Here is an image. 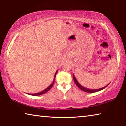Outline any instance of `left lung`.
<instances>
[{"mask_svg":"<svg viewBox=\"0 0 126 126\" xmlns=\"http://www.w3.org/2000/svg\"><path fill=\"white\" fill-rule=\"evenodd\" d=\"M73 79H74V82H75L76 84L77 85V86H78V88H80V89H81V90L83 91L84 92H87V93H94V92H97L100 91L102 90V89H103L105 88L106 87H107L108 85L110 84V83H109V84H108L107 85V86H106L104 87H102V88H99V89H89V88H86V87H83V86H82V85H80V84H79V82H78V80H77V79L76 78L75 76H74V74H73Z\"/></svg>","mask_w":126,"mask_h":126,"instance_id":"8db88e82","label":"left lung"}]
</instances>
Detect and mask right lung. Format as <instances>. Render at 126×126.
Wrapping results in <instances>:
<instances>
[{
	"mask_svg": "<svg viewBox=\"0 0 126 126\" xmlns=\"http://www.w3.org/2000/svg\"><path fill=\"white\" fill-rule=\"evenodd\" d=\"M57 72H58V71H57L56 72H55V75H54V79H53V80L52 83L46 89H44V90H43V91H42V92H39V93H35V94H29V93H28V94L32 95H40L43 94H44V93H46L47 92H48L49 90V89H50L51 88H52V87L53 86V84H54V82L55 77V76H56V74H57Z\"/></svg>",
	"mask_w": 126,
	"mask_h": 126,
	"instance_id": "right-lung-1",
	"label": "right lung"
}]
</instances>
